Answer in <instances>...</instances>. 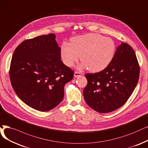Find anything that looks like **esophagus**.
Listing matches in <instances>:
<instances>
[{
	"label": "esophagus",
	"instance_id": "1",
	"mask_svg": "<svg viewBox=\"0 0 148 148\" xmlns=\"http://www.w3.org/2000/svg\"><path fill=\"white\" fill-rule=\"evenodd\" d=\"M82 73L81 72H75L74 73V77L76 78V77H78V76L82 75Z\"/></svg>",
	"mask_w": 148,
	"mask_h": 148
}]
</instances>
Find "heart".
Returning <instances> with one entry per match:
<instances>
[{
    "label": "heart",
    "mask_w": 148,
    "mask_h": 148,
    "mask_svg": "<svg viewBox=\"0 0 148 148\" xmlns=\"http://www.w3.org/2000/svg\"><path fill=\"white\" fill-rule=\"evenodd\" d=\"M116 45L113 39L101 34L89 33L75 36L70 40V44L63 43L61 56L67 66L73 67L81 60L80 68L88 67L93 72L107 67L114 57Z\"/></svg>",
    "instance_id": "b5f03b06"
}]
</instances>
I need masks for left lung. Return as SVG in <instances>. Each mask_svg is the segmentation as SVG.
Listing matches in <instances>:
<instances>
[{
    "instance_id": "obj_1",
    "label": "left lung",
    "mask_w": 148,
    "mask_h": 148,
    "mask_svg": "<svg viewBox=\"0 0 148 148\" xmlns=\"http://www.w3.org/2000/svg\"><path fill=\"white\" fill-rule=\"evenodd\" d=\"M140 67L132 47L122 42L113 60L103 71L87 73V84L83 90L86 103L99 113L120 108L131 97L137 84Z\"/></svg>"
}]
</instances>
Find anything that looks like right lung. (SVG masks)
<instances>
[{
  "label": "right lung",
  "instance_id": "add662e5",
  "mask_svg": "<svg viewBox=\"0 0 148 148\" xmlns=\"http://www.w3.org/2000/svg\"><path fill=\"white\" fill-rule=\"evenodd\" d=\"M55 34L27 39L15 49L10 69L14 90L22 101L39 111H49L63 99L64 86L73 71L61 59Z\"/></svg>",
  "mask_w": 148,
  "mask_h": 148
}]
</instances>
